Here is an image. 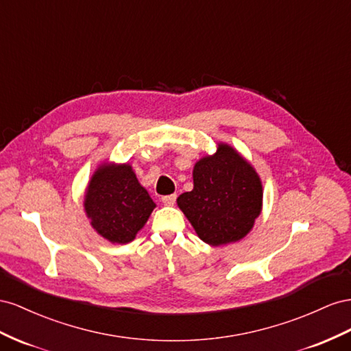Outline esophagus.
<instances>
[{
    "label": "esophagus",
    "instance_id": "esophagus-1",
    "mask_svg": "<svg viewBox=\"0 0 351 351\" xmlns=\"http://www.w3.org/2000/svg\"><path fill=\"white\" fill-rule=\"evenodd\" d=\"M162 202L165 206H173L176 202V194H170V195H165L162 197Z\"/></svg>",
    "mask_w": 351,
    "mask_h": 351
}]
</instances>
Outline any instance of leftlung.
Wrapping results in <instances>:
<instances>
[{
    "mask_svg": "<svg viewBox=\"0 0 351 351\" xmlns=\"http://www.w3.org/2000/svg\"><path fill=\"white\" fill-rule=\"evenodd\" d=\"M193 191L178 197V206L199 239L225 245L243 239L262 212V181L247 160L220 143L213 156L199 158L193 170Z\"/></svg>",
    "mask_w": 351,
    "mask_h": 351,
    "instance_id": "1",
    "label": "left lung"
}]
</instances>
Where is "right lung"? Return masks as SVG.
Segmentation results:
<instances>
[{"label":"right lung","mask_w":351,"mask_h":351,"mask_svg":"<svg viewBox=\"0 0 351 351\" xmlns=\"http://www.w3.org/2000/svg\"><path fill=\"white\" fill-rule=\"evenodd\" d=\"M84 207L97 234L113 244L131 243L156 203L131 165L103 163L88 184Z\"/></svg>","instance_id":"1"}]
</instances>
